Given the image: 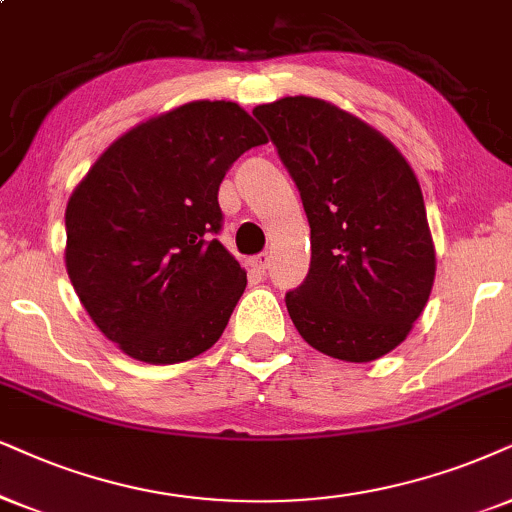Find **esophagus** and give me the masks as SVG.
Listing matches in <instances>:
<instances>
[{
	"label": "esophagus",
	"mask_w": 512,
	"mask_h": 512,
	"mask_svg": "<svg viewBox=\"0 0 512 512\" xmlns=\"http://www.w3.org/2000/svg\"><path fill=\"white\" fill-rule=\"evenodd\" d=\"M269 264H271L269 252H260V255H257V257H252V267H255L257 271H262V274L269 269Z\"/></svg>",
	"instance_id": "1"
}]
</instances>
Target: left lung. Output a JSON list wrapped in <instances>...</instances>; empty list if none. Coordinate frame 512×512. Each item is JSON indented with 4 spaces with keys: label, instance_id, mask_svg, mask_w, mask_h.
<instances>
[{
    "label": "left lung",
    "instance_id": "obj_1",
    "mask_svg": "<svg viewBox=\"0 0 512 512\" xmlns=\"http://www.w3.org/2000/svg\"><path fill=\"white\" fill-rule=\"evenodd\" d=\"M300 191L312 264L286 307L297 333L342 361L406 340L428 304L435 245L416 174L364 120L312 96L252 111Z\"/></svg>",
    "mask_w": 512,
    "mask_h": 512
}]
</instances>
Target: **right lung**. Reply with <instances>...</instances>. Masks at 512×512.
Masks as SVG:
<instances>
[{"label": "right lung", "instance_id": "1", "mask_svg": "<svg viewBox=\"0 0 512 512\" xmlns=\"http://www.w3.org/2000/svg\"><path fill=\"white\" fill-rule=\"evenodd\" d=\"M267 144L234 101H193L108 146L66 208V267L108 340L146 364L203 354L241 300L245 271L217 241L219 184Z\"/></svg>", "mask_w": 512, "mask_h": 512}]
</instances>
